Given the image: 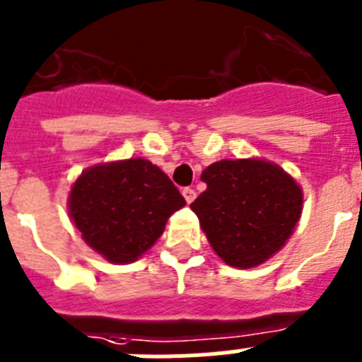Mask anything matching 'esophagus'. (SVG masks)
I'll return each mask as SVG.
<instances>
[{
  "label": "esophagus",
  "instance_id": "34e87169",
  "mask_svg": "<svg viewBox=\"0 0 362 362\" xmlns=\"http://www.w3.org/2000/svg\"><path fill=\"white\" fill-rule=\"evenodd\" d=\"M183 197H185V199H187V203L190 204L192 201L196 199V190H194V188H190V187L183 188Z\"/></svg>",
  "mask_w": 362,
  "mask_h": 362
}]
</instances>
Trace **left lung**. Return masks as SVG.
<instances>
[{"label": "left lung", "instance_id": "obj_1", "mask_svg": "<svg viewBox=\"0 0 362 362\" xmlns=\"http://www.w3.org/2000/svg\"><path fill=\"white\" fill-rule=\"evenodd\" d=\"M206 190L190 209L226 264L252 268L281 250L303 209L299 185L261 159H223L204 168Z\"/></svg>", "mask_w": 362, "mask_h": 362}]
</instances>
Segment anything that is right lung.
<instances>
[{
  "label": "right lung",
  "mask_w": 362,
  "mask_h": 362,
  "mask_svg": "<svg viewBox=\"0 0 362 362\" xmlns=\"http://www.w3.org/2000/svg\"><path fill=\"white\" fill-rule=\"evenodd\" d=\"M187 201L168 175L146 159L92 166L74 183L70 217L83 239L110 263H132Z\"/></svg>",
  "instance_id": "add662e5"
}]
</instances>
